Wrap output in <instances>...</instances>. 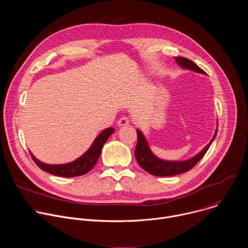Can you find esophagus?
I'll use <instances>...</instances> for the list:
<instances>
[{
	"mask_svg": "<svg viewBox=\"0 0 248 248\" xmlns=\"http://www.w3.org/2000/svg\"><path fill=\"white\" fill-rule=\"evenodd\" d=\"M129 124V120L126 117H123L118 121V125L119 126H124Z\"/></svg>",
	"mask_w": 248,
	"mask_h": 248,
	"instance_id": "1",
	"label": "esophagus"
}]
</instances>
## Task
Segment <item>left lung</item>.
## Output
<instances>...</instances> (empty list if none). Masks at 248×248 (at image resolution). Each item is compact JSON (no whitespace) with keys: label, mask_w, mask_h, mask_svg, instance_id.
I'll use <instances>...</instances> for the list:
<instances>
[{"label":"left lung","mask_w":248,"mask_h":248,"mask_svg":"<svg viewBox=\"0 0 248 248\" xmlns=\"http://www.w3.org/2000/svg\"><path fill=\"white\" fill-rule=\"evenodd\" d=\"M174 60L180 66L190 69L192 72L199 73L202 75H206L203 69H201L195 62L183 58V57H174ZM218 129H216L215 135L212 138L210 142L193 158L186 160V161H166L162 160L158 157H156L150 150L149 145L145 136L143 133L141 132L139 129H136L137 132V144L135 148V158L139 166L142 168L144 170L147 172L157 175V176H170V175H175V174H180L184 173L189 170H191L206 154L208 151L210 145L213 142V140L215 139L217 135Z\"/></svg>","instance_id":"8db88e82"}]
</instances>
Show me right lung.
Segmentation results:
<instances>
[{"instance_id":"1","label":"right lung","mask_w":248,"mask_h":248,"mask_svg":"<svg viewBox=\"0 0 248 248\" xmlns=\"http://www.w3.org/2000/svg\"><path fill=\"white\" fill-rule=\"evenodd\" d=\"M115 129L113 127L106 128L103 130L93 141L92 145L90 148L78 159L76 161H73L67 164H62V165H49L40 162L35 158L32 153L30 152V155L33 159V161L36 163V165L43 170L52 173L54 175L58 176H65V178H74V176H79L82 174H85L88 172L91 169L94 168V166L97 164V161L101 155V151L103 148V145L105 144L106 141L114 133Z\"/></svg>"}]
</instances>
